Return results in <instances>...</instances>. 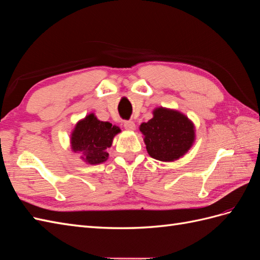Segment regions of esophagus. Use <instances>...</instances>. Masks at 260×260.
<instances>
[{"label": "esophagus", "instance_id": "1", "mask_svg": "<svg viewBox=\"0 0 260 260\" xmlns=\"http://www.w3.org/2000/svg\"><path fill=\"white\" fill-rule=\"evenodd\" d=\"M123 126L126 130H135L136 129V123L132 121V120H126L123 122Z\"/></svg>", "mask_w": 260, "mask_h": 260}]
</instances>
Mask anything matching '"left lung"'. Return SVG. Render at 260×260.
<instances>
[{
    "label": "left lung",
    "mask_w": 260,
    "mask_h": 260,
    "mask_svg": "<svg viewBox=\"0 0 260 260\" xmlns=\"http://www.w3.org/2000/svg\"><path fill=\"white\" fill-rule=\"evenodd\" d=\"M150 156L171 162L180 159L192 147L194 124L183 113L166 108L153 110V118L140 125Z\"/></svg>",
    "instance_id": "obj_1"
}]
</instances>
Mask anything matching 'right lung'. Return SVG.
Listing matches in <instances>:
<instances>
[{"mask_svg":"<svg viewBox=\"0 0 260 260\" xmlns=\"http://www.w3.org/2000/svg\"><path fill=\"white\" fill-rule=\"evenodd\" d=\"M120 129L110 122L100 121L93 113L76 124L71 142L74 152H81V159L89 164H99L108 159L107 149L111 147L113 137Z\"/></svg>","mask_w":260,"mask_h":260,"instance_id":"obj_1","label":"right lung"}]
</instances>
